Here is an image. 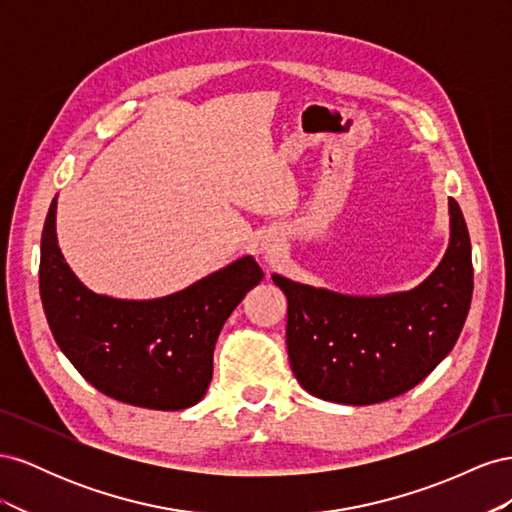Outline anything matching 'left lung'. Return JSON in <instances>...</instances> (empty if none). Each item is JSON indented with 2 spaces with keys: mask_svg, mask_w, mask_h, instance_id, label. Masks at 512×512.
<instances>
[{
  "mask_svg": "<svg viewBox=\"0 0 512 512\" xmlns=\"http://www.w3.org/2000/svg\"><path fill=\"white\" fill-rule=\"evenodd\" d=\"M451 241L423 284L382 297H352L273 273L288 299L292 374L314 397L369 406L410 391L453 350L466 322L474 271L466 220L448 198Z\"/></svg>",
  "mask_w": 512,
  "mask_h": 512,
  "instance_id": "obj_1",
  "label": "left lung"
}]
</instances>
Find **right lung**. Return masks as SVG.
Returning a JSON list of instances; mask_svg holds the SVG:
<instances>
[{"label": "right lung", "mask_w": 512, "mask_h": 512, "mask_svg": "<svg viewBox=\"0 0 512 512\" xmlns=\"http://www.w3.org/2000/svg\"><path fill=\"white\" fill-rule=\"evenodd\" d=\"M57 198L40 245V297L57 346L96 389L123 404L183 410L205 397L224 322L262 280L243 256L162 299L128 301L91 292L61 256Z\"/></svg>", "instance_id": "obj_1"}]
</instances>
